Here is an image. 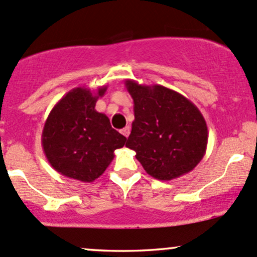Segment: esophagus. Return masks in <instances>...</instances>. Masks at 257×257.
Wrapping results in <instances>:
<instances>
[{
	"mask_svg": "<svg viewBox=\"0 0 257 257\" xmlns=\"http://www.w3.org/2000/svg\"><path fill=\"white\" fill-rule=\"evenodd\" d=\"M120 133H122L125 138H128L129 134H131V126L128 125V126H125V128H123L122 131H120Z\"/></svg>",
	"mask_w": 257,
	"mask_h": 257,
	"instance_id": "1",
	"label": "esophagus"
}]
</instances>
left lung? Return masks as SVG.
<instances>
[{"instance_id":"left-lung-1","label":"left lung","mask_w":257,"mask_h":257,"mask_svg":"<svg viewBox=\"0 0 257 257\" xmlns=\"http://www.w3.org/2000/svg\"><path fill=\"white\" fill-rule=\"evenodd\" d=\"M134 120L125 146L149 176L172 180L199 165L207 148V124L199 108L179 92L162 85L126 79Z\"/></svg>"}]
</instances>
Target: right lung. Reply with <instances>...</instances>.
<instances>
[{
	"instance_id": "obj_1",
	"label": "right lung",
	"mask_w": 257,
	"mask_h": 257,
	"mask_svg": "<svg viewBox=\"0 0 257 257\" xmlns=\"http://www.w3.org/2000/svg\"><path fill=\"white\" fill-rule=\"evenodd\" d=\"M107 86L96 91L74 87L53 106L42 129L41 144L51 167L68 178L91 183L123 148L126 138L111 126L108 117L95 109Z\"/></svg>"
}]
</instances>
